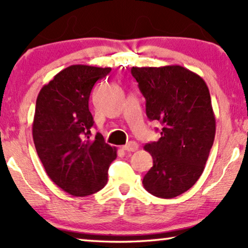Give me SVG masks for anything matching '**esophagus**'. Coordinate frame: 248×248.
<instances>
[{
	"label": "esophagus",
	"instance_id": "1",
	"mask_svg": "<svg viewBox=\"0 0 248 248\" xmlns=\"http://www.w3.org/2000/svg\"><path fill=\"white\" fill-rule=\"evenodd\" d=\"M138 149H139V144L137 143V142H134V141L130 142V143L126 144V145H124V147H123V150L128 151V152H134V151H137Z\"/></svg>",
	"mask_w": 248,
	"mask_h": 248
}]
</instances>
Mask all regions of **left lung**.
Returning a JSON list of instances; mask_svg holds the SVG:
<instances>
[{"instance_id": "8db88e82", "label": "left lung", "mask_w": 248, "mask_h": 248, "mask_svg": "<svg viewBox=\"0 0 248 248\" xmlns=\"http://www.w3.org/2000/svg\"><path fill=\"white\" fill-rule=\"evenodd\" d=\"M131 73L145 98L148 118L162 125L160 139L144 145L154 166L142 184L157 198H176L198 182L215 141L209 88L181 65L133 66Z\"/></svg>"}]
</instances>
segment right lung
Wrapping results in <instances>:
<instances>
[{"instance_id": "obj_1", "label": "right lung", "mask_w": 248, "mask_h": 248, "mask_svg": "<svg viewBox=\"0 0 248 248\" xmlns=\"http://www.w3.org/2000/svg\"><path fill=\"white\" fill-rule=\"evenodd\" d=\"M110 67L71 65L39 91L32 123L36 151L46 174L73 196H87L107 184L108 168L116 148L97 133L91 138L93 118L89 97L94 83Z\"/></svg>"}]
</instances>
